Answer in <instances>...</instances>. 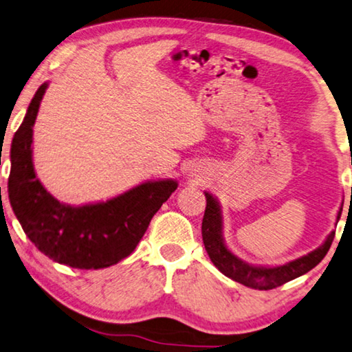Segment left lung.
Segmentation results:
<instances>
[{
    "instance_id": "8db88e82",
    "label": "left lung",
    "mask_w": 352,
    "mask_h": 352,
    "mask_svg": "<svg viewBox=\"0 0 352 352\" xmlns=\"http://www.w3.org/2000/svg\"><path fill=\"white\" fill-rule=\"evenodd\" d=\"M206 195V210H204L203 225H201V234H203V244L206 248L210 261L217 267L221 274L230 277L234 282L248 286L253 289H274L277 286H282L285 283L291 282L300 275L307 274L311 270L316 264L321 263V259L326 256L329 248L332 245L335 231L327 236L321 247L313 250L305 256H300L283 264V266L277 267H258L250 266L245 261L237 258L236 255L226 248L223 242V236H221V230H223V221H221V210L215 199L210 193ZM342 215V208L338 210L337 220H340Z\"/></svg>"
}]
</instances>
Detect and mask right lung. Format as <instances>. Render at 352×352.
I'll return each instance as SVG.
<instances>
[{
  "label": "right lung",
  "instance_id": "right-lung-1",
  "mask_svg": "<svg viewBox=\"0 0 352 352\" xmlns=\"http://www.w3.org/2000/svg\"><path fill=\"white\" fill-rule=\"evenodd\" d=\"M47 86L36 91L10 146V206L25 234L53 261L75 269L110 267L135 250L177 182L148 181L105 203L77 208L59 203L37 179L32 165V126Z\"/></svg>",
  "mask_w": 352,
  "mask_h": 352
}]
</instances>
